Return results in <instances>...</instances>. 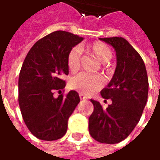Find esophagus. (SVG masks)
Returning <instances> with one entry per match:
<instances>
[{
    "label": "esophagus",
    "mask_w": 160,
    "mask_h": 160,
    "mask_svg": "<svg viewBox=\"0 0 160 160\" xmlns=\"http://www.w3.org/2000/svg\"><path fill=\"white\" fill-rule=\"evenodd\" d=\"M79 97H80V98L81 99H87L86 97H85L83 94H82V93H80V94H79Z\"/></svg>",
    "instance_id": "esophagus-1"
}]
</instances>
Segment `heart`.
I'll return each instance as SVG.
<instances>
[{
	"label": "heart",
	"mask_w": 160,
	"mask_h": 160,
	"mask_svg": "<svg viewBox=\"0 0 160 160\" xmlns=\"http://www.w3.org/2000/svg\"><path fill=\"white\" fill-rule=\"evenodd\" d=\"M90 51L97 57L98 61L102 62L110 61L112 57V52L107 45L101 42H93L90 46ZM67 66L71 73H76L81 67V50L78 47L73 48L68 54ZM103 69L110 71L111 68L106 63L103 64ZM103 85V80L98 75H90L86 73H80L74 77L69 81V86L72 90L78 91L82 94H91L98 91Z\"/></svg>",
	"instance_id": "obj_1"
}]
</instances>
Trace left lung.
Instances as JSON below:
<instances>
[{
  "label": "left lung",
  "instance_id": "left-lung-1",
  "mask_svg": "<svg viewBox=\"0 0 160 160\" xmlns=\"http://www.w3.org/2000/svg\"><path fill=\"white\" fill-rule=\"evenodd\" d=\"M100 40L116 50L115 73L101 91L103 98L112 103L103 109L99 102L91 99L94 111L89 118V132L100 143L117 144L128 137L140 119L148 98V77L142 57L124 38Z\"/></svg>",
  "mask_w": 160,
  "mask_h": 160
}]
</instances>
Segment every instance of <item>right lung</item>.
I'll use <instances>...</instances> for the list:
<instances>
[{"instance_id": "1", "label": "right lung", "mask_w": 160, "mask_h": 160, "mask_svg": "<svg viewBox=\"0 0 160 160\" xmlns=\"http://www.w3.org/2000/svg\"><path fill=\"white\" fill-rule=\"evenodd\" d=\"M83 37L55 31L37 41L27 54L20 71L18 101L22 118L39 139L57 140L65 135L68 119L80 102L77 91L54 97L65 87L62 75L69 74L67 57Z\"/></svg>"}]
</instances>
